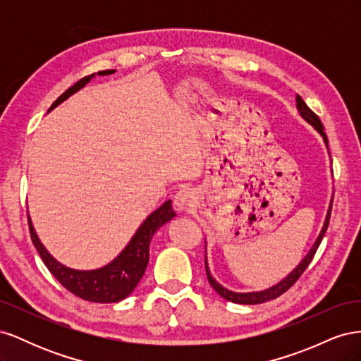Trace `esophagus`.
<instances>
[{
	"instance_id": "1",
	"label": "esophagus",
	"mask_w": 361,
	"mask_h": 361,
	"mask_svg": "<svg viewBox=\"0 0 361 361\" xmlns=\"http://www.w3.org/2000/svg\"><path fill=\"white\" fill-rule=\"evenodd\" d=\"M194 203V192L190 188H183L174 195V206L179 211H188Z\"/></svg>"
}]
</instances>
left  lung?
<instances>
[{
  "instance_id": "left-lung-1",
  "label": "left lung",
  "mask_w": 361,
  "mask_h": 361,
  "mask_svg": "<svg viewBox=\"0 0 361 361\" xmlns=\"http://www.w3.org/2000/svg\"><path fill=\"white\" fill-rule=\"evenodd\" d=\"M297 106H298L300 114H301L305 120H307V122L324 137L325 143H329V138H326V135H325V133H324V125H322V122L319 120V117L316 116L307 105H305V102L302 101V97H301L300 94L297 96ZM331 206H333V202H331ZM331 206H330L329 214H326V218H325V223H324L322 231H321L318 239H316L314 245L312 247V250L307 253V256H305V257L302 259L301 264H300L297 268H295L285 280H281L280 283H277L276 286H272V288H269V289H267V290H262V292H250V293L232 292V290H228V289L223 288L221 285H218V283L215 281V279L211 276L209 269H207V264H206V259H204L206 276H207V281H209V285L215 289V292H216L218 295H221V297H223L224 300L236 302V304H260V302H265V301H269V300H274V298L280 297L281 293H285L288 289H290V286L295 285V281H297V280L302 276V272L305 271V268H307L309 264L312 262V259H313V256H314V253H316V250H318V247H319V244H321V241H322V238H324V235H325V232H326V228H329L330 216H331Z\"/></svg>"
}]
</instances>
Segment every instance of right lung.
<instances>
[{"label":"right lung","instance_id":"right-lung-1","mask_svg":"<svg viewBox=\"0 0 361 361\" xmlns=\"http://www.w3.org/2000/svg\"><path fill=\"white\" fill-rule=\"evenodd\" d=\"M114 71H102L97 75H110ZM93 75H87L80 81H76L72 87L64 92L59 99L51 105V108L57 106L66 97H69L76 90L89 82ZM176 215L171 207V200L164 202L157 211L152 212L145 223L140 226L134 238L126 248L120 253L111 264L101 269L94 271H75L71 268L63 267L54 259L39 241V238L32 228L31 220L28 216V227L31 241L35 244L36 250L43 260V264L49 269L51 274L56 277L63 288H66L75 297L92 302H117L126 298L128 295L134 290L138 285L140 279L143 277L147 262H149V245L152 236L155 235L158 228L170 221Z\"/></svg>","mask_w":361,"mask_h":361}]
</instances>
